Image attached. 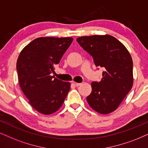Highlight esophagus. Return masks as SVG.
Wrapping results in <instances>:
<instances>
[{"label":"esophagus","mask_w":148,"mask_h":148,"mask_svg":"<svg viewBox=\"0 0 148 148\" xmlns=\"http://www.w3.org/2000/svg\"><path fill=\"white\" fill-rule=\"evenodd\" d=\"M72 85H74V86H76V87H78V86H80V85H81V83H76V82L73 81V82H72Z\"/></svg>","instance_id":"34e87169"}]
</instances>
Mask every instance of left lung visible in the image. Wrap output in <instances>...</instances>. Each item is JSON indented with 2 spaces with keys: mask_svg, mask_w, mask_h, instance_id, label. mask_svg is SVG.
<instances>
[{
  "mask_svg": "<svg viewBox=\"0 0 148 148\" xmlns=\"http://www.w3.org/2000/svg\"><path fill=\"white\" fill-rule=\"evenodd\" d=\"M79 45L92 56L96 67L104 69L100 82H92L87 97L89 106L99 113L117 109L133 85L132 59L126 48L109 35L78 37Z\"/></svg>",
  "mask_w": 148,
  "mask_h": 148,
  "instance_id": "8db88e82",
  "label": "left lung"
}]
</instances>
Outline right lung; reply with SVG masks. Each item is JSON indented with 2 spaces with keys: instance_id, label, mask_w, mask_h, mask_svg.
<instances>
[{
  "instance_id": "right-lung-1",
  "label": "right lung",
  "mask_w": 148,
  "mask_h": 148,
  "mask_svg": "<svg viewBox=\"0 0 148 148\" xmlns=\"http://www.w3.org/2000/svg\"><path fill=\"white\" fill-rule=\"evenodd\" d=\"M73 41L72 37H39L23 48L16 68L20 88L29 103L44 115L62 106L70 83L57 79L52 73Z\"/></svg>"
}]
</instances>
